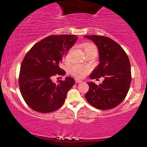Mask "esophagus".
Instances as JSON below:
<instances>
[{
  "label": "esophagus",
  "mask_w": 147,
  "mask_h": 147,
  "mask_svg": "<svg viewBox=\"0 0 147 147\" xmlns=\"http://www.w3.org/2000/svg\"><path fill=\"white\" fill-rule=\"evenodd\" d=\"M76 82L77 83H83V81H81V80H79V79H76Z\"/></svg>",
  "instance_id": "obj_1"
}]
</instances>
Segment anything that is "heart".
Instances as JSON below:
<instances>
[{
  "label": "heart",
  "instance_id": "heart-1",
  "mask_svg": "<svg viewBox=\"0 0 147 147\" xmlns=\"http://www.w3.org/2000/svg\"><path fill=\"white\" fill-rule=\"evenodd\" d=\"M72 51V49H70L68 52H67L66 55L65 56L66 59H68L70 55V53ZM84 51L85 53L92 52V51H95L96 52L97 50L96 46L93 45H86L84 48ZM70 74L72 76H74L75 78L81 79L85 77L89 72V68L88 67L83 65H79V64H76L71 67L70 69H69Z\"/></svg>",
  "mask_w": 147,
  "mask_h": 147
}]
</instances>
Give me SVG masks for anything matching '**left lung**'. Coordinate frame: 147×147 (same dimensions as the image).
Instances as JSON below:
<instances>
[{"mask_svg": "<svg viewBox=\"0 0 147 147\" xmlns=\"http://www.w3.org/2000/svg\"><path fill=\"white\" fill-rule=\"evenodd\" d=\"M96 44L99 50V64L90 78L104 81L99 85L88 82L85 97L90 104L99 110L112 109L127 96L131 83V67L127 54L119 45L109 37L84 35Z\"/></svg>", "mask_w": 147, "mask_h": 147, "instance_id": "8db88e82", "label": "left lung"}]
</instances>
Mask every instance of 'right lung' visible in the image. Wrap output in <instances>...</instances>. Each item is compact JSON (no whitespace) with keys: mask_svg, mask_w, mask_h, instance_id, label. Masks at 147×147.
Here are the masks:
<instances>
[{"mask_svg":"<svg viewBox=\"0 0 147 147\" xmlns=\"http://www.w3.org/2000/svg\"><path fill=\"white\" fill-rule=\"evenodd\" d=\"M77 39L76 35H50L33 45L25 55L20 69L19 88L26 103L35 111L51 112L63 105L75 80L66 77L55 83L52 79L65 75L59 64Z\"/></svg>","mask_w":147,"mask_h":147,"instance_id":"add662e5","label":"right lung"}]
</instances>
